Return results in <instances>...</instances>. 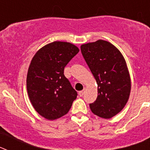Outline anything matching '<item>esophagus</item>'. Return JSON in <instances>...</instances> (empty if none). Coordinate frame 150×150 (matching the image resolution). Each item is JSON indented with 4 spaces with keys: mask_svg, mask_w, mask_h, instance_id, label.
<instances>
[{
    "mask_svg": "<svg viewBox=\"0 0 150 150\" xmlns=\"http://www.w3.org/2000/svg\"><path fill=\"white\" fill-rule=\"evenodd\" d=\"M85 91H86V88H84V89L83 90H82V91H79V95L80 97H82V96H83V95H84V93H85Z\"/></svg>",
    "mask_w": 150,
    "mask_h": 150,
    "instance_id": "obj_1",
    "label": "esophagus"
}]
</instances>
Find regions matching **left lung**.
<instances>
[{
    "label": "left lung",
    "mask_w": 150,
    "mask_h": 150,
    "mask_svg": "<svg viewBox=\"0 0 150 150\" xmlns=\"http://www.w3.org/2000/svg\"><path fill=\"white\" fill-rule=\"evenodd\" d=\"M81 52L98 83V97L89 104L94 114L104 119L124 108L131 91V79L124 57L105 40L82 45Z\"/></svg>",
    "instance_id": "1"
}]
</instances>
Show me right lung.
<instances>
[{
	"mask_svg": "<svg viewBox=\"0 0 150 150\" xmlns=\"http://www.w3.org/2000/svg\"><path fill=\"white\" fill-rule=\"evenodd\" d=\"M76 46L55 41L39 50L33 57L27 75V91L40 116L54 120L67 114L77 92L64 74L68 62L79 52Z\"/></svg>",
	"mask_w": 150,
	"mask_h": 150,
	"instance_id": "1",
	"label": "right lung"
}]
</instances>
